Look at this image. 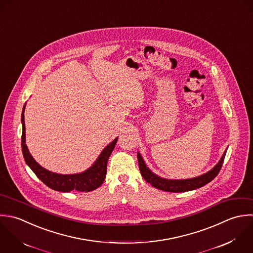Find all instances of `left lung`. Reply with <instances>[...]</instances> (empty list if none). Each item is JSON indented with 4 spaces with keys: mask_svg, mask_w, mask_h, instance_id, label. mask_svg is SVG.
Masks as SVG:
<instances>
[{
    "mask_svg": "<svg viewBox=\"0 0 253 253\" xmlns=\"http://www.w3.org/2000/svg\"><path fill=\"white\" fill-rule=\"evenodd\" d=\"M226 153H227V150L224 152L218 164L211 170L199 176H196L193 178H187V179H168V178L161 177L158 174L154 173L147 167L142 155L139 152L137 153V157H138V163H139L141 174L147 182H149L154 187L160 190L178 193V192H186V191H191V190L200 188L206 185L207 183H209L210 181H212L218 175L223 166Z\"/></svg>",
    "mask_w": 253,
    "mask_h": 253,
    "instance_id": "left-lung-1",
    "label": "left lung"
}]
</instances>
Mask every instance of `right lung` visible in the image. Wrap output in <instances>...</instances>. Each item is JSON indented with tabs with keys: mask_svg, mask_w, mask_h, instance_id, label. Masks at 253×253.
Segmentation results:
<instances>
[{
	"mask_svg": "<svg viewBox=\"0 0 253 253\" xmlns=\"http://www.w3.org/2000/svg\"><path fill=\"white\" fill-rule=\"evenodd\" d=\"M24 109L25 104L22 108L21 113V124H22V135H21V149L22 155L26 165L36 174V176L48 187L53 190L60 192H70L72 190L81 192H89L99 187L105 178L106 168L108 159L114 150L117 143L118 137L109 143L99 154L95 162L83 172L73 174H61L52 172L42 168L30 155L28 148L25 144V126H24Z\"/></svg>",
	"mask_w": 253,
	"mask_h": 253,
	"instance_id": "right-lung-1",
	"label": "right lung"
}]
</instances>
